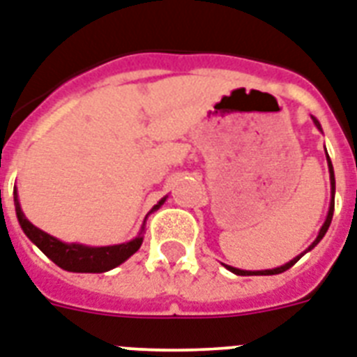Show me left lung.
I'll return each instance as SVG.
<instances>
[{
	"label": "left lung",
	"mask_w": 357,
	"mask_h": 357,
	"mask_svg": "<svg viewBox=\"0 0 357 357\" xmlns=\"http://www.w3.org/2000/svg\"><path fill=\"white\" fill-rule=\"evenodd\" d=\"M315 123H317V128L321 129V123L317 122V120H315ZM328 168H330V179H332V202H330V211H328L326 222L322 224L321 231H319V235H317V238H315V241H313V244H311L310 248L305 250V252H310V250L313 248V246H315V244L319 243V241H321L322 237H324V234H326L328 228H330V224H332L333 206H335V200H333V195H335V178H333V167H332V161H330V157H328ZM305 252H304V254H305ZM304 254H300L298 257H294L293 261H289L287 265L278 266V268H272V271H255V272H252V271H238V268H234V266H228V265H226V268L234 272V274H237V276H272V274H282V272L289 271V268H291V266H293L294 263H296V261H298L300 257H302V255H304Z\"/></svg>",
	"instance_id": "obj_1"
}]
</instances>
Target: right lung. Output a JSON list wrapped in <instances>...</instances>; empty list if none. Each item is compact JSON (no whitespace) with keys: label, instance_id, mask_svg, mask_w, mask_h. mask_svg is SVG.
<instances>
[{"label":"right lung","instance_id":"obj_1","mask_svg":"<svg viewBox=\"0 0 357 357\" xmlns=\"http://www.w3.org/2000/svg\"><path fill=\"white\" fill-rule=\"evenodd\" d=\"M165 198L157 204L153 209L161 206ZM14 206H16V217L20 220V226L24 234L50 257L57 266L68 272H105L131 257V255L140 248L142 237H137L126 244H116V246H102V248H91L83 244H64L57 241L52 235L44 234L42 229L35 228L33 224L25 218L20 207L18 195L14 190ZM144 229V228H142Z\"/></svg>","mask_w":357,"mask_h":357}]
</instances>
